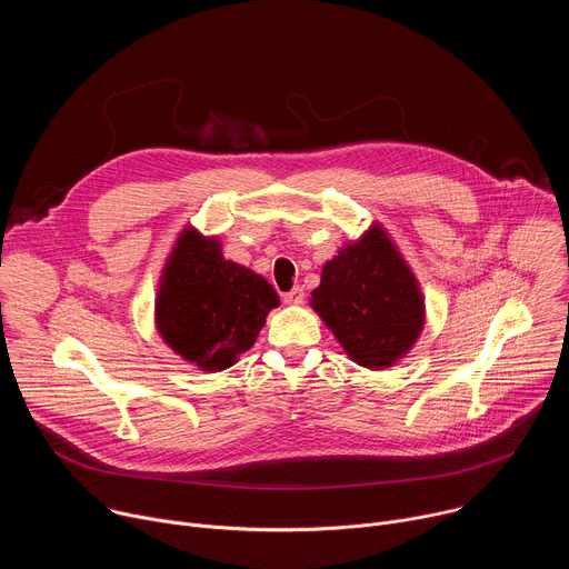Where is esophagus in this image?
Returning <instances> with one entry per match:
<instances>
[{
	"mask_svg": "<svg viewBox=\"0 0 569 569\" xmlns=\"http://www.w3.org/2000/svg\"><path fill=\"white\" fill-rule=\"evenodd\" d=\"M303 299H306V297H303V288H299V286H297V288H292L290 292H286V295H283V301H286V303H292V306H299V303H303Z\"/></svg>",
	"mask_w": 569,
	"mask_h": 569,
	"instance_id": "obj_1",
	"label": "esophagus"
}]
</instances>
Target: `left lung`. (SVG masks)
Returning a JSON list of instances; mask_svg holds the SVG:
<instances>
[{"instance_id": "left-lung-1", "label": "left lung", "mask_w": 569, "mask_h": 569, "mask_svg": "<svg viewBox=\"0 0 569 569\" xmlns=\"http://www.w3.org/2000/svg\"><path fill=\"white\" fill-rule=\"evenodd\" d=\"M310 303L351 360L367 369L391 367L423 329L417 279L380 227L323 266Z\"/></svg>"}]
</instances>
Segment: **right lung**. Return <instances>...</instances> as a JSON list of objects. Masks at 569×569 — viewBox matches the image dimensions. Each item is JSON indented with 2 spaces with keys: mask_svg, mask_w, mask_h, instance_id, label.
Returning <instances> with one entry per match:
<instances>
[{
  "mask_svg": "<svg viewBox=\"0 0 569 569\" xmlns=\"http://www.w3.org/2000/svg\"><path fill=\"white\" fill-rule=\"evenodd\" d=\"M274 288L252 270L224 261L220 242L187 229L157 295V329L167 345L204 371H220L252 349Z\"/></svg>",
  "mask_w": 569,
  "mask_h": 569,
  "instance_id": "add662e5",
  "label": "right lung"
}]
</instances>
